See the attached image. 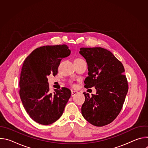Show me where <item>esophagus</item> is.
Returning <instances> with one entry per match:
<instances>
[{
    "instance_id": "obj_1",
    "label": "esophagus",
    "mask_w": 148,
    "mask_h": 148,
    "mask_svg": "<svg viewBox=\"0 0 148 148\" xmlns=\"http://www.w3.org/2000/svg\"><path fill=\"white\" fill-rule=\"evenodd\" d=\"M77 93H78V92L76 91H71V97H74Z\"/></svg>"
}]
</instances>
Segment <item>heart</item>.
<instances>
[{
	"label": "heart",
	"mask_w": 148,
	"mask_h": 148,
	"mask_svg": "<svg viewBox=\"0 0 148 148\" xmlns=\"http://www.w3.org/2000/svg\"><path fill=\"white\" fill-rule=\"evenodd\" d=\"M70 83L71 84V85H72L73 86H74V84H72V82H71V81H70Z\"/></svg>",
	"instance_id": "1"
}]
</instances>
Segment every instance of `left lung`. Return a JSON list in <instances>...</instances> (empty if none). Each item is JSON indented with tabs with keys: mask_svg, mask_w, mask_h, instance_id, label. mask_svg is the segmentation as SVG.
I'll use <instances>...</instances> for the list:
<instances>
[{
	"mask_svg": "<svg viewBox=\"0 0 148 148\" xmlns=\"http://www.w3.org/2000/svg\"><path fill=\"white\" fill-rule=\"evenodd\" d=\"M88 64L86 88L95 87L96 95L84 92L81 107L83 117L91 124L103 126L111 123L120 113L128 91L122 62L110 51L101 47L80 49Z\"/></svg>",
	"mask_w": 148,
	"mask_h": 148,
	"instance_id": "1",
	"label": "left lung"
}]
</instances>
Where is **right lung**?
<instances>
[{
    "label": "right lung",
    "mask_w": 148,
    "mask_h": 148,
    "mask_svg": "<svg viewBox=\"0 0 148 148\" xmlns=\"http://www.w3.org/2000/svg\"><path fill=\"white\" fill-rule=\"evenodd\" d=\"M66 45L42 46L36 49L25 59L20 74V97L30 117L41 125L58 120L70 98L66 87L50 92L47 77L56 76L62 58L70 56Z\"/></svg>",
    "instance_id": "add662e5"
}]
</instances>
